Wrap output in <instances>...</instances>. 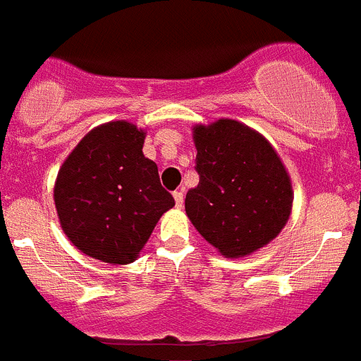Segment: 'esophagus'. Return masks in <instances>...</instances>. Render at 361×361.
Wrapping results in <instances>:
<instances>
[{"label":"esophagus","mask_w":361,"mask_h":361,"mask_svg":"<svg viewBox=\"0 0 361 361\" xmlns=\"http://www.w3.org/2000/svg\"><path fill=\"white\" fill-rule=\"evenodd\" d=\"M173 196H174V201H176V207H178V209H181V207H183V200H185L183 188H180V190H176V192H174Z\"/></svg>","instance_id":"34e87169"}]
</instances>
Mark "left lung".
I'll use <instances>...</instances> for the list:
<instances>
[{"label":"left lung","instance_id":"obj_1","mask_svg":"<svg viewBox=\"0 0 361 361\" xmlns=\"http://www.w3.org/2000/svg\"><path fill=\"white\" fill-rule=\"evenodd\" d=\"M197 187L185 212L221 255H252L281 233L291 216V178L274 145L239 120L192 128Z\"/></svg>","mask_w":361,"mask_h":361}]
</instances>
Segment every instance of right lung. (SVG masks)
Masks as SVG:
<instances>
[{
	"mask_svg": "<svg viewBox=\"0 0 361 361\" xmlns=\"http://www.w3.org/2000/svg\"><path fill=\"white\" fill-rule=\"evenodd\" d=\"M145 129L128 120L97 126L61 165L54 185L63 232L77 250L129 264L160 217L174 207L157 164L144 157Z\"/></svg>",
	"mask_w": 361,
	"mask_h": 361,
	"instance_id": "add662e5",
	"label": "right lung"
}]
</instances>
